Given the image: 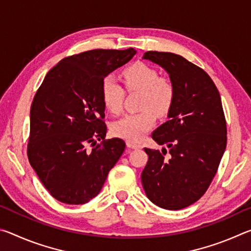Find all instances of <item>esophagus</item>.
<instances>
[{"label":"esophagus","instance_id":"obj_1","mask_svg":"<svg viewBox=\"0 0 251 251\" xmlns=\"http://www.w3.org/2000/svg\"><path fill=\"white\" fill-rule=\"evenodd\" d=\"M127 146H128L129 148H133V150H139V148L143 147L141 144L134 143V142H127Z\"/></svg>","mask_w":251,"mask_h":251}]
</instances>
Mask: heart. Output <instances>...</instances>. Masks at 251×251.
I'll return each mask as SVG.
<instances>
[{
  "label": "heart",
  "instance_id": "1",
  "mask_svg": "<svg viewBox=\"0 0 251 251\" xmlns=\"http://www.w3.org/2000/svg\"><path fill=\"white\" fill-rule=\"evenodd\" d=\"M122 79L127 92H141L138 108L141 112L128 114L113 123L112 131L127 142H139L154 127L156 115L164 117L173 109L176 90L171 80L159 77L154 67L136 62L122 72ZM100 96L106 109L120 114L125 91L112 75L106 76L100 85Z\"/></svg>",
  "mask_w": 251,
  "mask_h": 251
}]
</instances>
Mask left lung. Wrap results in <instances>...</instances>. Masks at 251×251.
<instances>
[{
    "label": "left lung",
    "instance_id": "obj_1",
    "mask_svg": "<svg viewBox=\"0 0 251 251\" xmlns=\"http://www.w3.org/2000/svg\"><path fill=\"white\" fill-rule=\"evenodd\" d=\"M143 58L167 72L176 90L169 120L152 131L161 152L144 148L142 173L146 196L156 206L182 209L196 202L215 177L227 145V126L219 92L210 76L180 55L148 50Z\"/></svg>",
    "mask_w": 251,
    "mask_h": 251
}]
</instances>
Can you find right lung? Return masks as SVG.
Returning a JSON list of instances; mask_svg holds the SVG:
<instances>
[{"label":"right lung","mask_w":251,"mask_h":251,"mask_svg":"<svg viewBox=\"0 0 251 251\" xmlns=\"http://www.w3.org/2000/svg\"><path fill=\"white\" fill-rule=\"evenodd\" d=\"M135 54L130 48L92 50L65 57L46 74L34 96L27 157L58 201L80 205L97 196L124 152L123 139H105L100 85ZM88 145L92 150H87Z\"/></svg>","instance_id":"right-lung-1"}]
</instances>
